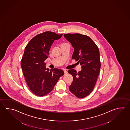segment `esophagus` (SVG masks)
Returning <instances> with one entry per match:
<instances>
[{
  "instance_id": "esophagus-1",
  "label": "esophagus",
  "mask_w": 130,
  "mask_h": 130,
  "mask_svg": "<svg viewBox=\"0 0 130 130\" xmlns=\"http://www.w3.org/2000/svg\"><path fill=\"white\" fill-rule=\"evenodd\" d=\"M64 75H67L68 74L67 71H66V70H64Z\"/></svg>"
}]
</instances>
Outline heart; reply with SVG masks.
Wrapping results in <instances>:
<instances>
[{"label":"heart","mask_w":130,"mask_h":130,"mask_svg":"<svg viewBox=\"0 0 130 130\" xmlns=\"http://www.w3.org/2000/svg\"><path fill=\"white\" fill-rule=\"evenodd\" d=\"M66 44V43H63L62 44Z\"/></svg>","instance_id":"heart-1"}]
</instances>
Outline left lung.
Segmentation results:
<instances>
[{
    "label": "left lung",
    "mask_w": 130,
    "mask_h": 130,
    "mask_svg": "<svg viewBox=\"0 0 130 130\" xmlns=\"http://www.w3.org/2000/svg\"><path fill=\"white\" fill-rule=\"evenodd\" d=\"M64 37L74 48L72 59L78 61L82 70L68 71L73 80L69 87L71 92L78 98L87 97L92 92L99 75L101 67L99 48L92 39L79 33L65 34Z\"/></svg>",
    "instance_id": "8db88e82"
}]
</instances>
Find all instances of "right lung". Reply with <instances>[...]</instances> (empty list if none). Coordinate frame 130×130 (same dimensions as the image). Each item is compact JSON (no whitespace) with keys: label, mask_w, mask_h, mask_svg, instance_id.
<instances>
[{"label":"right lung","mask_w":130,"mask_h":130,"mask_svg":"<svg viewBox=\"0 0 130 130\" xmlns=\"http://www.w3.org/2000/svg\"><path fill=\"white\" fill-rule=\"evenodd\" d=\"M62 35L51 31L41 33L32 38L25 48L21 69L29 88L38 96L51 92L60 77L64 75L60 69L46 68L44 63L54 40L59 39Z\"/></svg>","instance_id":"right-lung-1"}]
</instances>
